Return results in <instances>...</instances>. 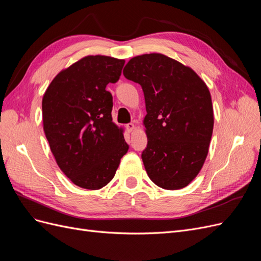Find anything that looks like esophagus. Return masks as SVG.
Instances as JSON below:
<instances>
[{
	"instance_id": "1",
	"label": "esophagus",
	"mask_w": 261,
	"mask_h": 261,
	"mask_svg": "<svg viewBox=\"0 0 261 261\" xmlns=\"http://www.w3.org/2000/svg\"><path fill=\"white\" fill-rule=\"evenodd\" d=\"M126 128H127V130H128L129 133H132V132L135 130L136 126H135V124H134V123H129V124L126 125Z\"/></svg>"
}]
</instances>
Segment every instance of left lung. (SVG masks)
Returning <instances> with one entry per match:
<instances>
[{
    "mask_svg": "<svg viewBox=\"0 0 261 261\" xmlns=\"http://www.w3.org/2000/svg\"><path fill=\"white\" fill-rule=\"evenodd\" d=\"M123 74L144 91L148 144L141 159L149 178L170 191L186 187L201 170L212 136L207 85L191 67L160 53L130 59Z\"/></svg>",
    "mask_w": 261,
    "mask_h": 261,
    "instance_id": "8db88e82",
    "label": "left lung"
}]
</instances>
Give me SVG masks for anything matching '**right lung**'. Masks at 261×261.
Instances as JSON below:
<instances>
[{
  "label": "right lung",
  "instance_id": "add662e5",
  "mask_svg": "<svg viewBox=\"0 0 261 261\" xmlns=\"http://www.w3.org/2000/svg\"><path fill=\"white\" fill-rule=\"evenodd\" d=\"M124 60L88 55L54 77L42 98L45 137L62 172L77 186L100 189L114 177L128 145L112 121V94Z\"/></svg>",
  "mask_w": 261,
  "mask_h": 261
}]
</instances>
